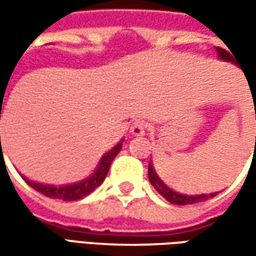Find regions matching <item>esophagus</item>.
Masks as SVG:
<instances>
[{
    "label": "esophagus",
    "mask_w": 256,
    "mask_h": 256,
    "mask_svg": "<svg viewBox=\"0 0 256 256\" xmlns=\"http://www.w3.org/2000/svg\"><path fill=\"white\" fill-rule=\"evenodd\" d=\"M130 132L134 136H142L146 132V124L144 121H136L132 124V126L130 128Z\"/></svg>",
    "instance_id": "34e87169"
}]
</instances>
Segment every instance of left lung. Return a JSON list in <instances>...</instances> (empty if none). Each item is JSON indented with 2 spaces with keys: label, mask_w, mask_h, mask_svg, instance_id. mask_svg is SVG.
<instances>
[{
  "label": "left lung",
  "mask_w": 256,
  "mask_h": 256,
  "mask_svg": "<svg viewBox=\"0 0 256 256\" xmlns=\"http://www.w3.org/2000/svg\"><path fill=\"white\" fill-rule=\"evenodd\" d=\"M215 51L218 52V58L225 61V62H232V64H236L235 58L232 56L228 51L222 50L220 46L215 48ZM252 94V100H254V105H255V96L256 91H251ZM255 120H256V108H255ZM256 140V138H255ZM148 178H150V182L152 184V186L156 190V192L160 195H162L164 198L168 202H171L174 205H192V204H196V202H202L210 200L212 196L218 195V192H212V194H200V195H185V194H180V192L174 191L171 190L165 182L158 176V174L155 172V168H154L152 161L148 165Z\"/></svg>",
  "instance_id": "left-lung-1"
}]
</instances>
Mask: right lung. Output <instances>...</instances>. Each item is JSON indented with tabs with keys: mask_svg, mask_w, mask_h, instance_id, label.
<instances>
[{
	"mask_svg": "<svg viewBox=\"0 0 256 256\" xmlns=\"http://www.w3.org/2000/svg\"><path fill=\"white\" fill-rule=\"evenodd\" d=\"M0 120H1V110H0ZM1 140V138H0ZM124 144V138L116 144L114 148H111L108 152H105L102 155V158L100 160V162L96 165V168L94 170V172L86 176L84 180L78 182H72V184H65V185H48V184H41V182H35L28 180L26 176L22 175V178L25 182L34 188L35 191L44 194L45 196L50 198H55V200H62V201H76L86 196L88 194H91L95 191L105 180L106 174L110 171V166L112 164L114 158L118 155V152L121 151Z\"/></svg>",
	"mask_w": 256,
	"mask_h": 256,
	"instance_id": "right-lung-1",
	"label": "right lung"
}]
</instances>
